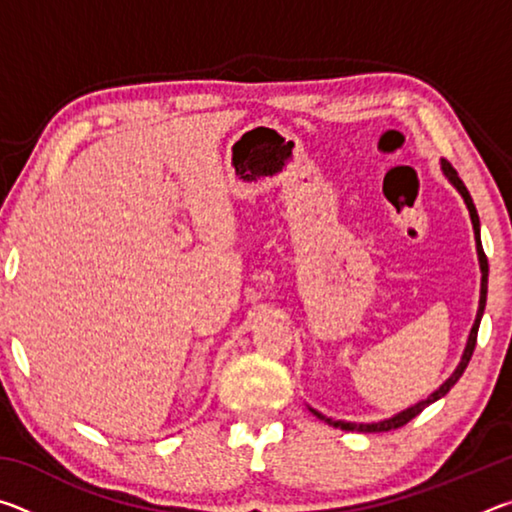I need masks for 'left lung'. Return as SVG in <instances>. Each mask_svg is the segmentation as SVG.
<instances>
[{
	"mask_svg": "<svg viewBox=\"0 0 512 512\" xmlns=\"http://www.w3.org/2000/svg\"><path fill=\"white\" fill-rule=\"evenodd\" d=\"M440 164H443V173L447 176V180H449V183H452V185L458 189V194L463 196V201H465V205H467V210H470V219H472V225H474V239H476V253H479V266H481V300H479V311H476V320H474V325H472L470 339H467L465 352H463V359H461V363H458V366H456V370L452 372V377H449V379L445 381V384L438 388L436 393H431V395L427 397V400L418 402L415 406H411V409H406V411H402V413H397V415H393V418H388V420L370 422V424H363V422H361V424H357V422H345V420H332V418H327V415L318 413L316 409H309L311 413L316 415V418L325 420L327 424H332V427H336V429H343V431H361V433H379V431H391V429H400V427H404L406 422L413 420L415 415H418V413H422L424 409H427L429 404H433L436 400H440V397H445L449 391H452V386L456 384L458 379H461V375H463L465 368H467V363H470V359H472V352H474V348H476V334H479L481 316H483V309H485V296H488V257H485V253H483V246H481L479 214H476V207H474V203H472V196H470V192H467V187L463 185V180L458 178V173H456V169L452 167V164H449L447 160H443Z\"/></svg>",
	"mask_w": 512,
	"mask_h": 512,
	"instance_id": "8db88e82",
	"label": "left lung"
}]
</instances>
